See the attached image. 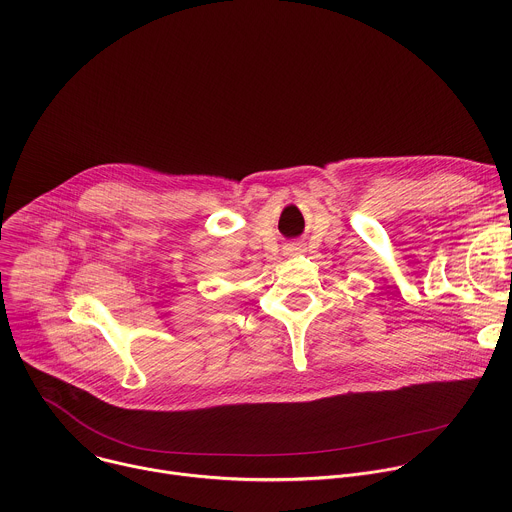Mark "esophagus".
<instances>
[{"label":"esophagus","mask_w":512,"mask_h":512,"mask_svg":"<svg viewBox=\"0 0 512 512\" xmlns=\"http://www.w3.org/2000/svg\"><path fill=\"white\" fill-rule=\"evenodd\" d=\"M283 253H285L287 257H295V255H301V253H305V245H303V243H299V241L287 243V245L283 247Z\"/></svg>","instance_id":"esophagus-1"}]
</instances>
